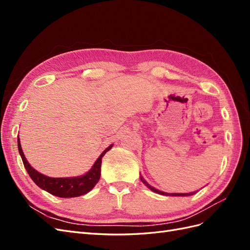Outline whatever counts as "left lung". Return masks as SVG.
<instances>
[{"label":"left lung","instance_id":"1","mask_svg":"<svg viewBox=\"0 0 250 250\" xmlns=\"http://www.w3.org/2000/svg\"><path fill=\"white\" fill-rule=\"evenodd\" d=\"M141 179H142V181L144 184H145L150 190H152L153 192H155V193H157V194H161V195H167V196H188V195H193V194H195V193H187V194H169V193H164V192H162V191H158V190H156V188H152V187H150L145 180H144L142 177H141Z\"/></svg>","mask_w":250,"mask_h":250}]
</instances>
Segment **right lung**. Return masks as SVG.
<instances>
[{"instance_id":"1","label":"right lung","mask_w":250,"mask_h":250,"mask_svg":"<svg viewBox=\"0 0 250 250\" xmlns=\"http://www.w3.org/2000/svg\"><path fill=\"white\" fill-rule=\"evenodd\" d=\"M18 147H19V152L21 154L22 164H24L29 176L31 177V179L34 181V183L41 188H42V190L49 192L52 195L57 196V197L69 198V197H77V196L84 195L88 193L96 186V184L99 181L100 175H101L102 157L108 150L111 149L112 145H110L103 151L102 154L94 164L93 168L90 169L85 175H82L79 177H69V178H53V177L42 175V174H41L40 172L34 170L27 162L24 153H22L20 139H18Z\"/></svg>"}]
</instances>
